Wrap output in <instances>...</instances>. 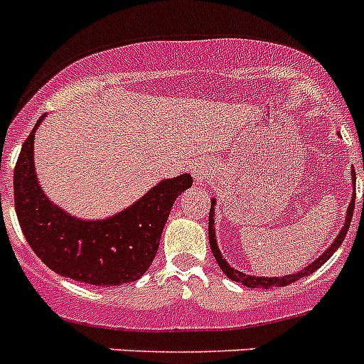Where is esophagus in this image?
<instances>
[{"instance_id": "esophagus-1", "label": "esophagus", "mask_w": 364, "mask_h": 364, "mask_svg": "<svg viewBox=\"0 0 364 364\" xmlns=\"http://www.w3.org/2000/svg\"><path fill=\"white\" fill-rule=\"evenodd\" d=\"M191 175L193 178H195L196 184H202V182H205L208 176L211 175V169L205 164H202V162H196L195 166H191Z\"/></svg>"}]
</instances>
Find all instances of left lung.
I'll list each match as a JSON object with an SVG mask.
<instances>
[{
    "mask_svg": "<svg viewBox=\"0 0 364 364\" xmlns=\"http://www.w3.org/2000/svg\"><path fill=\"white\" fill-rule=\"evenodd\" d=\"M352 176H354V186H355V171H352ZM354 202H355V193H354V196H352V202H350L345 228L341 229V232H339L338 238L334 240V243H332V245H330V247L326 249V251L323 252V255L319 256L316 262H312L311 265L306 267V269L296 272V274L283 276V278H263V276H249V274H245V272H240V271H236V269H232V267L222 258V252H220L218 245H216V235H215V228H213V225H215V218H213V215H215V213H213L215 211V208H213V205H215V200H211V209H209V245H211V251H213V255H215V259L218 262L220 269H222L223 274L228 276V278L235 279V282L242 283V285L251 287V289H272V287H285V285H289V283L298 282L299 278H305V276H309V274H312L314 271H318L319 267H321L323 263L330 258V256L334 255L336 249L341 245L343 240H345V236H346V232H348L350 222H352V215H354ZM363 202H364V198H363Z\"/></svg>",
    "mask_w": 364,
    "mask_h": 364,
    "instance_id": "left-lung-1",
    "label": "left lung"
}]
</instances>
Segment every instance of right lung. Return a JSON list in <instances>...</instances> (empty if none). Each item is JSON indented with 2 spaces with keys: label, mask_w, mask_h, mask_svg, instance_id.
<instances>
[{
  "label": "right lung",
  "mask_w": 364,
  "mask_h": 364,
  "mask_svg": "<svg viewBox=\"0 0 364 364\" xmlns=\"http://www.w3.org/2000/svg\"><path fill=\"white\" fill-rule=\"evenodd\" d=\"M43 117L23 142L14 168L16 215L26 242L46 267L65 278L97 287L136 282L155 258L173 202L193 186L191 175L162 180L108 220L73 218L43 195L36 180L34 135Z\"/></svg>",
  "instance_id": "right-lung-1"
}]
</instances>
